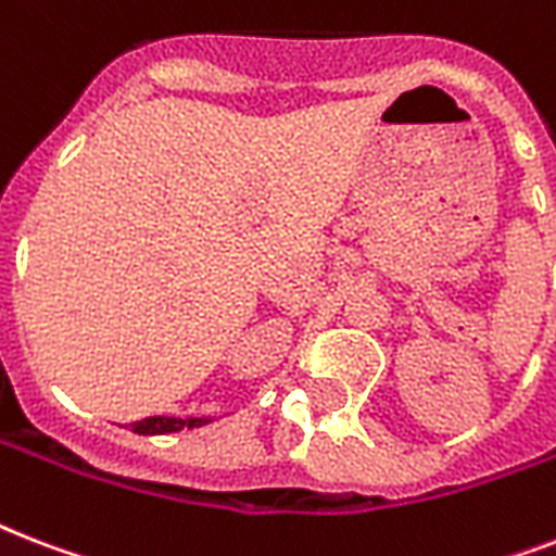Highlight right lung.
Wrapping results in <instances>:
<instances>
[{"instance_id": "add662e5", "label": "right lung", "mask_w": 556, "mask_h": 556, "mask_svg": "<svg viewBox=\"0 0 556 556\" xmlns=\"http://www.w3.org/2000/svg\"><path fill=\"white\" fill-rule=\"evenodd\" d=\"M210 418H169V415H152L143 421L132 424V432L138 435H164V432H178V430H192L207 424Z\"/></svg>"}]
</instances>
